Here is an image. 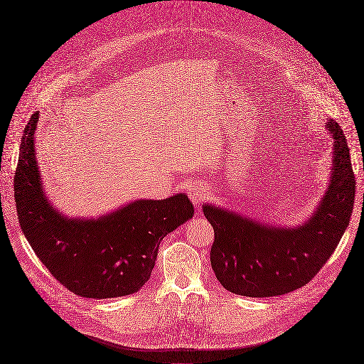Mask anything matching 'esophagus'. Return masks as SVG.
Instances as JSON below:
<instances>
[{
    "mask_svg": "<svg viewBox=\"0 0 364 364\" xmlns=\"http://www.w3.org/2000/svg\"><path fill=\"white\" fill-rule=\"evenodd\" d=\"M207 197V186L203 182H197L189 189V198L194 203L196 207H200V204L205 200Z\"/></svg>",
    "mask_w": 364,
    "mask_h": 364,
    "instance_id": "34e87169",
    "label": "esophagus"
}]
</instances>
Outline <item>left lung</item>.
I'll return each instance as SVG.
<instances>
[{"label": "left lung", "mask_w": 364, "mask_h": 364, "mask_svg": "<svg viewBox=\"0 0 364 364\" xmlns=\"http://www.w3.org/2000/svg\"><path fill=\"white\" fill-rule=\"evenodd\" d=\"M327 130L335 141L331 183L313 216L299 227H272L203 205L215 230L212 268L227 290L249 298L284 295L313 280L335 252L353 213L355 178L342 129L328 118Z\"/></svg>", "instance_id": "1"}]
</instances>
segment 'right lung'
Listing matches in <instances>:
<instances>
[{
  "instance_id": "right-lung-1",
  "label": "right lung",
  "mask_w": 364,
  "mask_h": 364,
  "mask_svg": "<svg viewBox=\"0 0 364 364\" xmlns=\"http://www.w3.org/2000/svg\"><path fill=\"white\" fill-rule=\"evenodd\" d=\"M38 112L25 127L14 173L21 228L55 279L82 298L132 295L151 277L161 240L194 215L186 194L137 200L97 219L66 218L44 194L36 159Z\"/></svg>"
}]
</instances>
